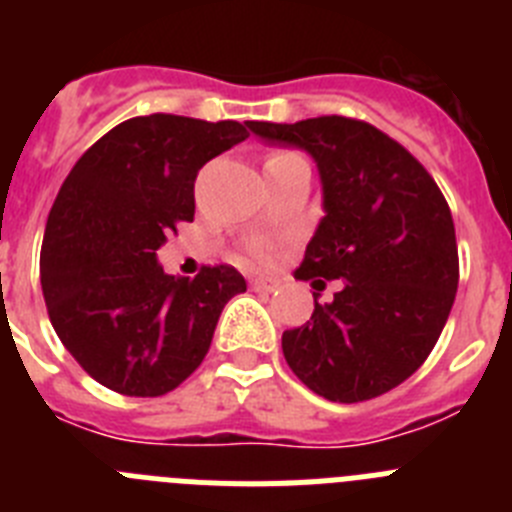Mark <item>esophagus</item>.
Returning a JSON list of instances; mask_svg holds the SVG:
<instances>
[{"instance_id": "34e87169", "label": "esophagus", "mask_w": 512, "mask_h": 512, "mask_svg": "<svg viewBox=\"0 0 512 512\" xmlns=\"http://www.w3.org/2000/svg\"><path fill=\"white\" fill-rule=\"evenodd\" d=\"M251 289L253 292H277L279 289V282L277 279H266V277H259V279H251Z\"/></svg>"}]
</instances>
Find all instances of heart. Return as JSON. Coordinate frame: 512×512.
<instances>
[{"mask_svg":"<svg viewBox=\"0 0 512 512\" xmlns=\"http://www.w3.org/2000/svg\"><path fill=\"white\" fill-rule=\"evenodd\" d=\"M295 156V153H289V151H277V153H271L269 158H266V164H271V161H282V158H292ZM251 253L253 256H256V259H269V243H264V241H253L251 246Z\"/></svg>","mask_w":512,"mask_h":512,"instance_id":"obj_1","label":"heart"}]
</instances>
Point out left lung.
<instances>
[{
	"label": "left lung",
	"mask_w": 512,
	"mask_h": 512,
	"mask_svg": "<svg viewBox=\"0 0 512 512\" xmlns=\"http://www.w3.org/2000/svg\"><path fill=\"white\" fill-rule=\"evenodd\" d=\"M246 125L315 158L325 217L295 279L315 289L325 287L320 276L343 282L330 305L315 300L305 325L284 330L289 369L330 402L395 390L428 359L454 305L459 251L449 202L408 148L364 120Z\"/></svg>",
	"instance_id": "left-lung-1"
}]
</instances>
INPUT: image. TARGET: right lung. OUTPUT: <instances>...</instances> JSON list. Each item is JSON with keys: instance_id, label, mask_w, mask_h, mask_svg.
I'll use <instances>...</instances> for the list:
<instances>
[{"instance_id": "add662e5", "label": "right lung", "mask_w": 512, "mask_h": 512, "mask_svg": "<svg viewBox=\"0 0 512 512\" xmlns=\"http://www.w3.org/2000/svg\"><path fill=\"white\" fill-rule=\"evenodd\" d=\"M248 138L235 120L140 115L87 148L66 176L40 248L53 330L92 379L128 397H161L202 364L241 271L164 274L156 251L194 220V179Z\"/></svg>"}]
</instances>
